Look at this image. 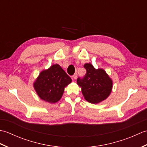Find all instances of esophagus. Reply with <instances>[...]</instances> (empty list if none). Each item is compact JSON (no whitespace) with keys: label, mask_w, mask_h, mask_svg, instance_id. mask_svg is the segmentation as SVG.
<instances>
[{"label":"esophagus","mask_w":147,"mask_h":147,"mask_svg":"<svg viewBox=\"0 0 147 147\" xmlns=\"http://www.w3.org/2000/svg\"><path fill=\"white\" fill-rule=\"evenodd\" d=\"M76 78H77V73H75L73 76H72V78L73 80H76Z\"/></svg>","instance_id":"1"}]
</instances>
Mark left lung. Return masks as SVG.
<instances>
[{
	"label": "left lung",
	"mask_w": 147,
	"mask_h": 147,
	"mask_svg": "<svg viewBox=\"0 0 147 147\" xmlns=\"http://www.w3.org/2000/svg\"><path fill=\"white\" fill-rule=\"evenodd\" d=\"M86 73L83 78H78L77 83L81 88L84 98L92 104H98L111 94L112 81L102 69H96L92 64L84 65Z\"/></svg>",
	"instance_id": "8db88e82"
}]
</instances>
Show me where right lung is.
<instances>
[{"mask_svg":"<svg viewBox=\"0 0 147 147\" xmlns=\"http://www.w3.org/2000/svg\"><path fill=\"white\" fill-rule=\"evenodd\" d=\"M72 82L71 78L59 64H54L40 73L33 86L39 97L51 104L62 97L64 88Z\"/></svg>","mask_w":147,"mask_h":147,"instance_id":"obj_1","label":"right lung"}]
</instances>
